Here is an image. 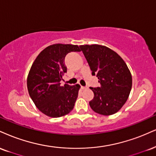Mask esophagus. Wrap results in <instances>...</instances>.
I'll list each match as a JSON object with an SVG mask.
<instances>
[{"mask_svg":"<svg viewBox=\"0 0 156 156\" xmlns=\"http://www.w3.org/2000/svg\"><path fill=\"white\" fill-rule=\"evenodd\" d=\"M80 88H81V89H87V87H86V86H80Z\"/></svg>","mask_w":156,"mask_h":156,"instance_id":"1","label":"esophagus"}]
</instances>
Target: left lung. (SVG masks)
I'll return each mask as SVG.
<instances>
[{
    "label": "left lung",
    "instance_id": "1",
    "mask_svg": "<svg viewBox=\"0 0 156 156\" xmlns=\"http://www.w3.org/2000/svg\"><path fill=\"white\" fill-rule=\"evenodd\" d=\"M80 48L91 75L96 76L100 83L99 87H90L94 92L90 107L100 115L115 113L126 102L132 89V75L126 64L119 54L106 46L83 45Z\"/></svg>",
    "mask_w": 156,
    "mask_h": 156
}]
</instances>
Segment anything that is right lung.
Listing matches in <instances>:
<instances>
[{
  "instance_id": "right-lung-1",
  "label": "right lung",
  "mask_w": 156,
  "mask_h": 156,
  "mask_svg": "<svg viewBox=\"0 0 156 156\" xmlns=\"http://www.w3.org/2000/svg\"><path fill=\"white\" fill-rule=\"evenodd\" d=\"M80 51L79 46L54 44L38 54L27 77V89L32 100L45 115L59 118L69 113L74 108L80 86L60 85L67 73L65 59L67 54Z\"/></svg>"
}]
</instances>
